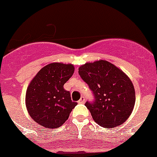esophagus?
Segmentation results:
<instances>
[{
    "instance_id": "34e87169",
    "label": "esophagus",
    "mask_w": 157,
    "mask_h": 157,
    "mask_svg": "<svg viewBox=\"0 0 157 157\" xmlns=\"http://www.w3.org/2000/svg\"><path fill=\"white\" fill-rule=\"evenodd\" d=\"M85 100H86L85 97H83V96H82L81 98H80V100L78 101V104H83V103H84V102H85Z\"/></svg>"
}]
</instances>
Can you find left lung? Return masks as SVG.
Instances as JSON below:
<instances>
[{
	"label": "left lung",
	"instance_id": "obj_1",
	"mask_svg": "<svg viewBox=\"0 0 157 157\" xmlns=\"http://www.w3.org/2000/svg\"><path fill=\"white\" fill-rule=\"evenodd\" d=\"M78 74L94 95V101L85 105L96 123L112 128L128 119L135 104V91L124 72L101 59L81 66Z\"/></svg>",
	"mask_w": 157,
	"mask_h": 157
}]
</instances>
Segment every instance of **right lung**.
<instances>
[{"instance_id": "add662e5", "label": "right lung", "mask_w": 157, "mask_h": 157, "mask_svg": "<svg viewBox=\"0 0 157 157\" xmlns=\"http://www.w3.org/2000/svg\"><path fill=\"white\" fill-rule=\"evenodd\" d=\"M72 64L52 63L37 72L26 94V105L30 117L47 129L58 128L77 105L63 88L74 73Z\"/></svg>"}]
</instances>
